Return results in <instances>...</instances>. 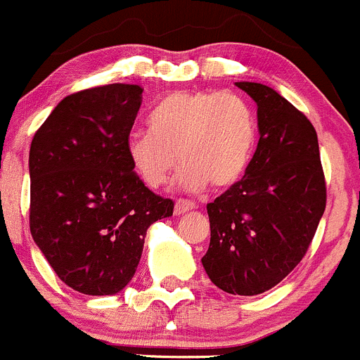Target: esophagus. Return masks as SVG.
Returning a JSON list of instances; mask_svg holds the SVG:
<instances>
[{"mask_svg":"<svg viewBox=\"0 0 360 360\" xmlns=\"http://www.w3.org/2000/svg\"><path fill=\"white\" fill-rule=\"evenodd\" d=\"M194 208H196V203H193V201L176 200V203H174V215H182L186 212L194 210Z\"/></svg>","mask_w":360,"mask_h":360,"instance_id":"esophagus-1","label":"esophagus"}]
</instances>
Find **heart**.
Listing matches in <instances>:
<instances>
[{"label": "heart", "instance_id": "1", "mask_svg": "<svg viewBox=\"0 0 360 360\" xmlns=\"http://www.w3.org/2000/svg\"><path fill=\"white\" fill-rule=\"evenodd\" d=\"M258 143L255 109L237 94L174 91L150 116V131L132 132L127 157L136 176L159 189L178 167L186 191L233 186L244 176Z\"/></svg>", "mask_w": 360, "mask_h": 360}]
</instances>
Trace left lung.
<instances>
[{
    "instance_id": "obj_1",
    "label": "left lung",
    "mask_w": 360,
    "mask_h": 360,
    "mask_svg": "<svg viewBox=\"0 0 360 360\" xmlns=\"http://www.w3.org/2000/svg\"><path fill=\"white\" fill-rule=\"evenodd\" d=\"M258 105L259 141L244 176L207 205L208 277L231 295H258L306 255L325 212L327 189L309 120L259 83H237Z\"/></svg>"
}]
</instances>
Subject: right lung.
Listing matches in <instances>:
<instances>
[{"label": "right lung", "instance_id": "obj_1", "mask_svg": "<svg viewBox=\"0 0 360 360\" xmlns=\"http://www.w3.org/2000/svg\"><path fill=\"white\" fill-rule=\"evenodd\" d=\"M143 101L138 84L65 97L30 148V229L65 285L115 295L134 277L150 224L174 203L132 171L127 141Z\"/></svg>", "mask_w": 360, "mask_h": 360}]
</instances>
